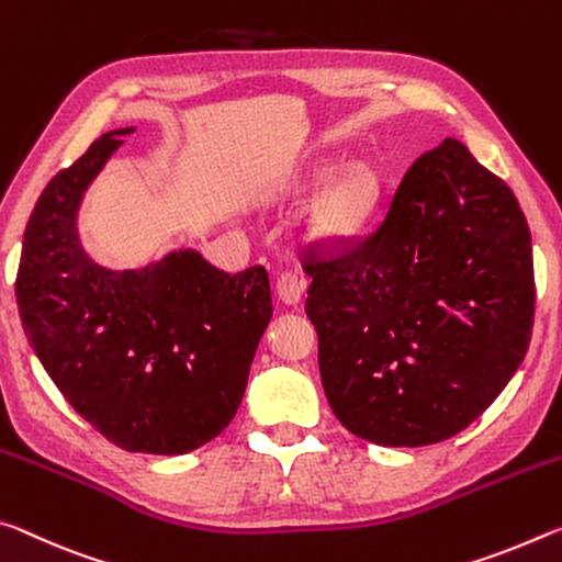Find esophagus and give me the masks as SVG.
Segmentation results:
<instances>
[{
    "label": "esophagus",
    "instance_id": "34e87169",
    "mask_svg": "<svg viewBox=\"0 0 562 562\" xmlns=\"http://www.w3.org/2000/svg\"><path fill=\"white\" fill-rule=\"evenodd\" d=\"M303 279H299L296 273L291 271H281L279 276H276V293H279V299L286 303V306H296V303L301 301V293H303Z\"/></svg>",
    "mask_w": 562,
    "mask_h": 562
}]
</instances>
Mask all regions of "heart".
<instances>
[{
  "instance_id": "b5f03b06",
  "label": "heart",
  "mask_w": 562,
  "mask_h": 562,
  "mask_svg": "<svg viewBox=\"0 0 562 562\" xmlns=\"http://www.w3.org/2000/svg\"><path fill=\"white\" fill-rule=\"evenodd\" d=\"M328 171V167H321L316 181L326 179ZM375 204H379V177L366 164H351L338 171L311 204L306 228L311 238L326 246L346 244L363 232Z\"/></svg>"
}]
</instances>
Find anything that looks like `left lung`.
Wrapping results in <instances>:
<instances>
[{"mask_svg":"<svg viewBox=\"0 0 562 562\" xmlns=\"http://www.w3.org/2000/svg\"><path fill=\"white\" fill-rule=\"evenodd\" d=\"M301 254L321 383L358 438L418 448L461 434L526 358L528 221L461 142L411 164L373 234Z\"/></svg>","mask_w":562,"mask_h":562,"instance_id":"8db88e82","label":"left lung"}]
</instances>
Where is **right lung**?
<instances>
[{"label": "right lung", "instance_id": "1", "mask_svg": "<svg viewBox=\"0 0 562 562\" xmlns=\"http://www.w3.org/2000/svg\"><path fill=\"white\" fill-rule=\"evenodd\" d=\"M128 132L99 136L42 191L24 232L16 306L36 358L81 418L132 453L179 456L234 420L273 314L271 286L263 266L226 273L199 251L139 271L89 259L79 201Z\"/></svg>", "mask_w": 562, "mask_h": 562}]
</instances>
